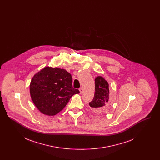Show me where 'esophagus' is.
Segmentation results:
<instances>
[{
	"label": "esophagus",
	"instance_id": "34e87169",
	"mask_svg": "<svg viewBox=\"0 0 160 160\" xmlns=\"http://www.w3.org/2000/svg\"><path fill=\"white\" fill-rule=\"evenodd\" d=\"M79 91H80V94H82V93H83V89L82 88H80L79 89Z\"/></svg>",
	"mask_w": 160,
	"mask_h": 160
}]
</instances>
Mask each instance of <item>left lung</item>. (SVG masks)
Segmentation results:
<instances>
[{
    "instance_id": "obj_1",
    "label": "left lung",
    "mask_w": 160,
    "mask_h": 160,
    "mask_svg": "<svg viewBox=\"0 0 160 160\" xmlns=\"http://www.w3.org/2000/svg\"><path fill=\"white\" fill-rule=\"evenodd\" d=\"M108 83L101 76L95 79V94L93 100L89 102V106L98 113H104L110 110V102L109 101Z\"/></svg>"
}]
</instances>
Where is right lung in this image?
Instances as JSON below:
<instances>
[{"mask_svg": "<svg viewBox=\"0 0 160 160\" xmlns=\"http://www.w3.org/2000/svg\"><path fill=\"white\" fill-rule=\"evenodd\" d=\"M79 93L72 86L71 74L64 69L45 67L34 75L30 84L33 102L48 116L58 114L72 95Z\"/></svg>", "mask_w": 160, "mask_h": 160, "instance_id": "right-lung-1", "label": "right lung"}]
</instances>
